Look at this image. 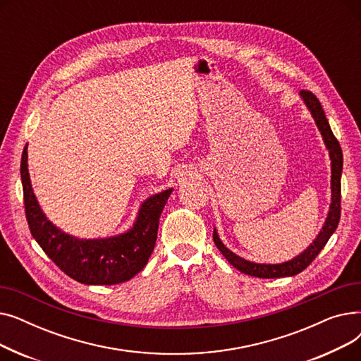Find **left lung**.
I'll return each instance as SVG.
<instances>
[{"label":"left lung","mask_w":361,"mask_h":361,"mask_svg":"<svg viewBox=\"0 0 361 361\" xmlns=\"http://www.w3.org/2000/svg\"><path fill=\"white\" fill-rule=\"evenodd\" d=\"M300 97L305 101L306 106L309 108L312 117L314 118V123L320 131L322 137L326 145V149L329 150L331 158V206L328 218L322 226L320 233L314 238V241L309 245V247L300 253L298 256L293 257L288 262L276 263V264H267V263H255L249 262L235 253H233L230 249L225 247V244L221 241L216 230H214V241L219 252L225 256L234 268H237L240 272L256 276V278H282V276H294L300 272L305 271L309 264L316 259V256L320 253V250L325 247V244L331 238V235L335 233L339 218H341V174H343V150H341L339 142L334 136V133L329 127L328 118L325 116V111L322 109V105L314 94L309 90H301Z\"/></svg>","instance_id":"left-lung-1"}]
</instances>
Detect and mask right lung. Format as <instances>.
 Returning <instances> with one entry per match:
<instances>
[{
    "mask_svg": "<svg viewBox=\"0 0 361 361\" xmlns=\"http://www.w3.org/2000/svg\"><path fill=\"white\" fill-rule=\"evenodd\" d=\"M20 176L29 230L47 256L66 275L86 286H114L131 279L146 267L155 247L159 216L173 188L146 199L135 225L127 233L80 240L56 228L42 212L30 184L27 145L23 149Z\"/></svg>",
    "mask_w": 361,
    "mask_h": 361,
    "instance_id": "right-lung-1",
    "label": "right lung"
}]
</instances>
